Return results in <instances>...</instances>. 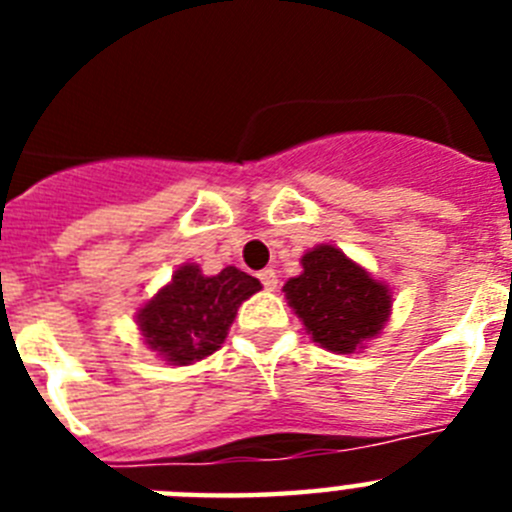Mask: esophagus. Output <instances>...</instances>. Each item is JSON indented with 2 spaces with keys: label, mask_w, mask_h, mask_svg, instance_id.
Masks as SVG:
<instances>
[{
  "label": "esophagus",
  "mask_w": 512,
  "mask_h": 512,
  "mask_svg": "<svg viewBox=\"0 0 512 512\" xmlns=\"http://www.w3.org/2000/svg\"><path fill=\"white\" fill-rule=\"evenodd\" d=\"M261 284H264V289H269V292H274V289L279 287V279H277V271L274 269H264L259 274Z\"/></svg>",
  "instance_id": "1"
}]
</instances>
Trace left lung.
Wrapping results in <instances>:
<instances>
[{
	"label": "left lung",
	"instance_id": "8db88e82",
	"mask_svg": "<svg viewBox=\"0 0 512 512\" xmlns=\"http://www.w3.org/2000/svg\"><path fill=\"white\" fill-rule=\"evenodd\" d=\"M302 274L282 287L305 333L330 354H356L390 323L392 289L341 248L320 243L300 259Z\"/></svg>",
	"mask_w": 512,
	"mask_h": 512
}]
</instances>
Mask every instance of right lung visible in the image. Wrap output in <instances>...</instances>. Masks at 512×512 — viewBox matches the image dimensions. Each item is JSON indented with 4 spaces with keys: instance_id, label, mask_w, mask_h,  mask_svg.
<instances>
[{
    "instance_id": "obj_1",
    "label": "right lung",
    "mask_w": 512,
    "mask_h": 512,
    "mask_svg": "<svg viewBox=\"0 0 512 512\" xmlns=\"http://www.w3.org/2000/svg\"><path fill=\"white\" fill-rule=\"evenodd\" d=\"M259 289V279L235 266L207 277L197 264H182L138 307L135 323L153 354L171 366H189L223 346L238 307Z\"/></svg>"
}]
</instances>
